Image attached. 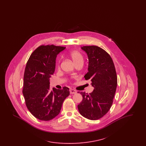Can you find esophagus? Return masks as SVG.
<instances>
[{"mask_svg":"<svg viewBox=\"0 0 146 146\" xmlns=\"http://www.w3.org/2000/svg\"><path fill=\"white\" fill-rule=\"evenodd\" d=\"M70 94H76V91L73 89H70Z\"/></svg>","mask_w":146,"mask_h":146,"instance_id":"1","label":"esophagus"}]
</instances>
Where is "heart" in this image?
Wrapping results in <instances>:
<instances>
[{
	"instance_id": "b5f03b06",
	"label": "heart",
	"mask_w": 146,
	"mask_h": 146,
	"mask_svg": "<svg viewBox=\"0 0 146 146\" xmlns=\"http://www.w3.org/2000/svg\"><path fill=\"white\" fill-rule=\"evenodd\" d=\"M70 56L73 61L74 64H76L77 63L83 61V56L81 55V54L78 51H72L70 53ZM58 67V64L57 65Z\"/></svg>"
}]
</instances>
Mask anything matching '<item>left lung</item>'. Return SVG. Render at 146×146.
<instances>
[{"mask_svg": "<svg viewBox=\"0 0 146 146\" xmlns=\"http://www.w3.org/2000/svg\"><path fill=\"white\" fill-rule=\"evenodd\" d=\"M81 49L88 55V72L84 76L90 79L94 89L90 94L79 92L83 100L78 105L80 114L88 119L95 120L109 111L117 86V76L111 57L97 46H84Z\"/></svg>", "mask_w": 146, "mask_h": 146, "instance_id": "left-lung-1", "label": "left lung"}]
</instances>
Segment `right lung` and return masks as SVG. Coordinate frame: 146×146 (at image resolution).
<instances>
[{
    "instance_id": "add662e5",
    "label": "right lung",
    "mask_w": 146,
    "mask_h": 146,
    "mask_svg": "<svg viewBox=\"0 0 146 146\" xmlns=\"http://www.w3.org/2000/svg\"><path fill=\"white\" fill-rule=\"evenodd\" d=\"M65 47L41 45L31 55L23 76V94L29 111L35 118L49 121L60 112L63 102L70 95L69 89L50 88V78L55 72L57 55Z\"/></svg>"
}]
</instances>
